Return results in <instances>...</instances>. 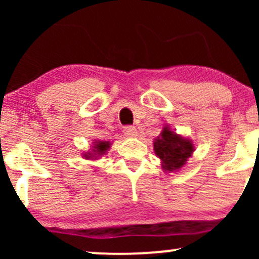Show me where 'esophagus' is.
Masks as SVG:
<instances>
[{
	"label": "esophagus",
	"instance_id": "esophagus-1",
	"mask_svg": "<svg viewBox=\"0 0 259 259\" xmlns=\"http://www.w3.org/2000/svg\"><path fill=\"white\" fill-rule=\"evenodd\" d=\"M123 132L125 134V136H129V138H134V136L138 135V130L135 129V126H132V125L124 126Z\"/></svg>",
	"mask_w": 259,
	"mask_h": 259
}]
</instances>
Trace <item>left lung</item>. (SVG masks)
Listing matches in <instances>:
<instances>
[{
  "label": "left lung",
  "instance_id": "left-lung-1",
  "mask_svg": "<svg viewBox=\"0 0 259 259\" xmlns=\"http://www.w3.org/2000/svg\"><path fill=\"white\" fill-rule=\"evenodd\" d=\"M154 152L162 159L163 169L175 171L186 163L194 151V145L189 140L180 138L168 127L154 140Z\"/></svg>",
  "mask_w": 259,
  "mask_h": 259
}]
</instances>
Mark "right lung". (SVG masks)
<instances>
[{
    "mask_svg": "<svg viewBox=\"0 0 259 259\" xmlns=\"http://www.w3.org/2000/svg\"><path fill=\"white\" fill-rule=\"evenodd\" d=\"M109 148V142L108 141H101L99 144H96V146H95V153L97 154H102V153H106V151ZM94 153V154H95ZM90 158V156H86Z\"/></svg>",
    "mask_w": 259,
    "mask_h": 259,
    "instance_id": "right-lung-1",
    "label": "right lung"
}]
</instances>
